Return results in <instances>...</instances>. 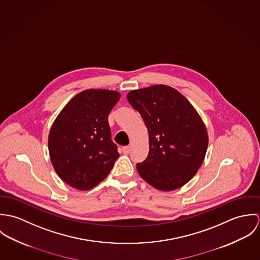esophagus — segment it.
I'll list each match as a JSON object with an SVG mask.
<instances>
[{
  "instance_id": "34e87169",
  "label": "esophagus",
  "mask_w": 260,
  "mask_h": 260,
  "mask_svg": "<svg viewBox=\"0 0 260 260\" xmlns=\"http://www.w3.org/2000/svg\"><path fill=\"white\" fill-rule=\"evenodd\" d=\"M122 150H123V153H124V154H128V153L131 151V147H130V146H124V147L122 148Z\"/></svg>"
}]
</instances>
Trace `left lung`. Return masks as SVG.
I'll use <instances>...</instances> for the list:
<instances>
[{"label": "left lung", "mask_w": 260, "mask_h": 260, "mask_svg": "<svg viewBox=\"0 0 260 260\" xmlns=\"http://www.w3.org/2000/svg\"><path fill=\"white\" fill-rule=\"evenodd\" d=\"M148 129L147 158L136 165L139 175L160 191L176 190L193 178L208 147L204 122L176 89L153 85L127 94Z\"/></svg>", "instance_id": "obj_1"}]
</instances>
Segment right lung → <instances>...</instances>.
<instances>
[{
    "label": "right lung",
    "instance_id": "1",
    "mask_svg": "<svg viewBox=\"0 0 260 260\" xmlns=\"http://www.w3.org/2000/svg\"><path fill=\"white\" fill-rule=\"evenodd\" d=\"M120 93L88 89L74 96L55 119L48 137L52 165L58 176L78 190L102 182L120 156L111 140L108 116Z\"/></svg>",
    "mask_w": 260,
    "mask_h": 260
}]
</instances>
